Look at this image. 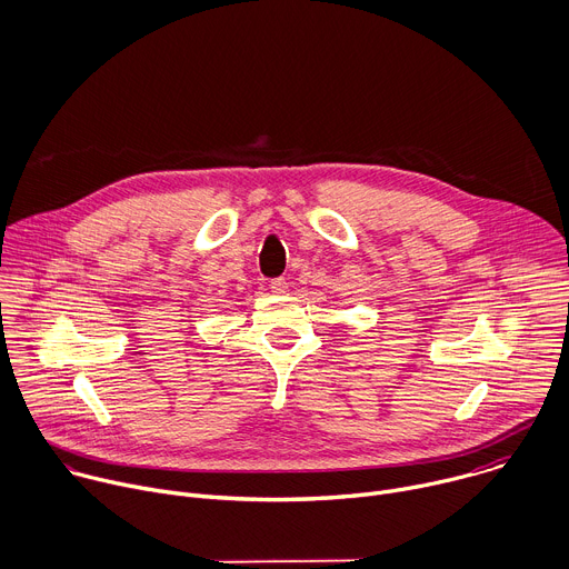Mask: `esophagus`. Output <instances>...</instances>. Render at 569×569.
Listing matches in <instances>:
<instances>
[{"label":"esophagus","instance_id":"obj_1","mask_svg":"<svg viewBox=\"0 0 569 569\" xmlns=\"http://www.w3.org/2000/svg\"><path fill=\"white\" fill-rule=\"evenodd\" d=\"M269 287H271V291H273V293H284L289 284H287V280H284V278H273Z\"/></svg>","mask_w":569,"mask_h":569}]
</instances>
